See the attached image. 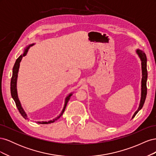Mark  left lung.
Masks as SVG:
<instances>
[{
	"label": "left lung",
	"instance_id": "obj_1",
	"mask_svg": "<svg viewBox=\"0 0 156 156\" xmlns=\"http://www.w3.org/2000/svg\"><path fill=\"white\" fill-rule=\"evenodd\" d=\"M136 54L138 55L139 58L141 60V67H142V81H141V98L140 101V104L137 111H136L133 116H132V119L137 114V112L142 108L146 97V94H147V87H146V81H147L148 77V73H147V68H146V62H147V59H146V54L143 51L140 49H136Z\"/></svg>",
	"mask_w": 156,
	"mask_h": 156
}]
</instances>
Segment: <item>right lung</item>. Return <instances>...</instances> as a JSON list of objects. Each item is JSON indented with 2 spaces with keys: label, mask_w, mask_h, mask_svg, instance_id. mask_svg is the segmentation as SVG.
Instances as JSON below:
<instances>
[{
  "label": "right lung",
  "mask_w": 156,
  "mask_h": 156,
  "mask_svg": "<svg viewBox=\"0 0 156 156\" xmlns=\"http://www.w3.org/2000/svg\"><path fill=\"white\" fill-rule=\"evenodd\" d=\"M34 44H30L29 45H28L26 47V48L24 50V52H23V54L21 55L20 56H19L18 58L16 60L15 64L13 66V72H12V77L11 79V83H10V90H11V95L12 98L13 99L14 101L16 103V105L18 108L19 111H20V114L21 115V116L24 118L25 119H29L27 118V115L25 113L24 109H23L21 104L20 103V100H19L18 98V96H17V75H18V72H19V68H20V62L21 61L23 58V56H25L27 55V52L29 51V49H30V47H32V45H34ZM72 93H70L69 95L65 99V103H64V108L61 112L60 114L59 115V116H58L55 119L49 120L48 122H44V121H42V122H37V124H51V123H53L54 122H55L56 120H57V119H58L62 115V114L64 113V111H65V108L66 107L67 105V103L68 102V101L69 100L70 97L72 96Z\"/></svg>",
  "instance_id": "1"
}]
</instances>
